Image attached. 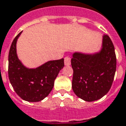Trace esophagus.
Wrapping results in <instances>:
<instances>
[{
	"mask_svg": "<svg viewBox=\"0 0 126 126\" xmlns=\"http://www.w3.org/2000/svg\"><path fill=\"white\" fill-rule=\"evenodd\" d=\"M64 63H65V65L66 66L70 65V64H71V58H69L68 57H65V61H64Z\"/></svg>",
	"mask_w": 126,
	"mask_h": 126,
	"instance_id": "esophagus-1",
	"label": "esophagus"
}]
</instances>
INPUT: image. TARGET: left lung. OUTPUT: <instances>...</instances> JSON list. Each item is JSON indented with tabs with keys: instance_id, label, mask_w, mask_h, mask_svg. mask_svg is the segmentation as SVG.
Listing matches in <instances>:
<instances>
[{
	"instance_id": "left-lung-1",
	"label": "left lung",
	"mask_w": 126,
	"mask_h": 126,
	"mask_svg": "<svg viewBox=\"0 0 126 126\" xmlns=\"http://www.w3.org/2000/svg\"><path fill=\"white\" fill-rule=\"evenodd\" d=\"M116 63L115 48L107 35L102 37L98 52L73 53L71 64L74 70L72 89L74 94L87 102L95 101L104 96L111 87Z\"/></svg>"
}]
</instances>
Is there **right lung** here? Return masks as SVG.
Here are the masks:
<instances>
[{
    "label": "right lung",
    "mask_w": 126,
    "mask_h": 126,
    "mask_svg": "<svg viewBox=\"0 0 126 126\" xmlns=\"http://www.w3.org/2000/svg\"><path fill=\"white\" fill-rule=\"evenodd\" d=\"M22 32L12 42L9 52L8 74L14 91L22 100L36 102L44 100L52 90L54 80L64 67V59L49 61L36 68H29L18 59L16 44Z\"/></svg>",
    "instance_id": "obj_1"
}]
</instances>
